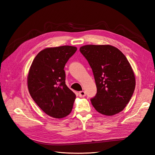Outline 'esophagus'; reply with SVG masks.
<instances>
[{
    "label": "esophagus",
    "mask_w": 155,
    "mask_h": 155,
    "mask_svg": "<svg viewBox=\"0 0 155 155\" xmlns=\"http://www.w3.org/2000/svg\"><path fill=\"white\" fill-rule=\"evenodd\" d=\"M78 95H79L80 97H84L86 95V93H85L84 91H81L78 93Z\"/></svg>",
    "instance_id": "esophagus-1"
}]
</instances>
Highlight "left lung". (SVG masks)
Segmentation results:
<instances>
[{"instance_id": "1", "label": "left lung", "mask_w": 155, "mask_h": 155, "mask_svg": "<svg viewBox=\"0 0 155 155\" xmlns=\"http://www.w3.org/2000/svg\"><path fill=\"white\" fill-rule=\"evenodd\" d=\"M80 51L93 70L97 93L91 99L98 113L112 116L126 107L135 88L132 67L123 52L111 45H84Z\"/></svg>"}]
</instances>
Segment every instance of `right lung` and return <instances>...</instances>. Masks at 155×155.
Listing matches in <instances>:
<instances>
[{"label": "right lung", "mask_w": 155, "mask_h": 155, "mask_svg": "<svg viewBox=\"0 0 155 155\" xmlns=\"http://www.w3.org/2000/svg\"><path fill=\"white\" fill-rule=\"evenodd\" d=\"M77 50L72 46L47 48L32 62L27 78L29 93L50 117L61 118L71 113L76 95L65 84L64 68Z\"/></svg>", "instance_id": "right-lung-1"}]
</instances>
